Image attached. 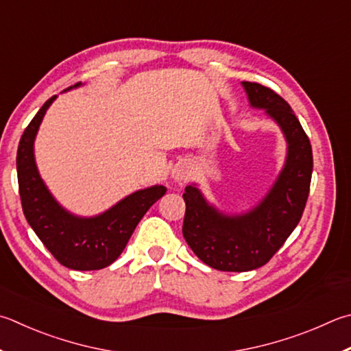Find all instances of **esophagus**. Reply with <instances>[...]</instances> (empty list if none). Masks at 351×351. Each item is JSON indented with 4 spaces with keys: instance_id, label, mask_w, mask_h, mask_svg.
<instances>
[{
    "instance_id": "34e87169",
    "label": "esophagus",
    "mask_w": 351,
    "mask_h": 351,
    "mask_svg": "<svg viewBox=\"0 0 351 351\" xmlns=\"http://www.w3.org/2000/svg\"><path fill=\"white\" fill-rule=\"evenodd\" d=\"M171 176H173L176 181H186L187 178L190 176V169L187 167L186 164L176 165V167L173 169V173H171Z\"/></svg>"
}]
</instances>
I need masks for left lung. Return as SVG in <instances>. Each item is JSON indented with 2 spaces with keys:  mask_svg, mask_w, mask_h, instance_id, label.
<instances>
[{
  "mask_svg": "<svg viewBox=\"0 0 351 351\" xmlns=\"http://www.w3.org/2000/svg\"><path fill=\"white\" fill-rule=\"evenodd\" d=\"M250 106L275 119L287 141L284 169L256 207L226 215L206 201L195 184L186 187L182 234L204 264L221 271H248L269 263L301 221L310 192V139L284 98L258 82H242Z\"/></svg>",
  "mask_w": 351,
  "mask_h": 351,
  "instance_id": "8db88e82",
  "label": "left lung"
}]
</instances>
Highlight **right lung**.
<instances>
[{
  "instance_id": "right-lung-1",
  "label": "right lung",
  "mask_w": 351,
  "mask_h": 351,
  "mask_svg": "<svg viewBox=\"0 0 351 351\" xmlns=\"http://www.w3.org/2000/svg\"><path fill=\"white\" fill-rule=\"evenodd\" d=\"M78 86L81 82L73 87ZM55 98L56 95L38 110L18 145L16 171L23 212L36 237L60 264L72 270H99L118 259L138 222L167 189L154 186L138 190L92 218H80L62 208L38 173L34 156L36 132Z\"/></svg>"
}]
</instances>
